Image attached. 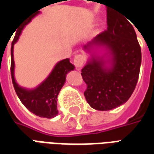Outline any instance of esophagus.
<instances>
[{
    "label": "esophagus",
    "mask_w": 154,
    "mask_h": 154,
    "mask_svg": "<svg viewBox=\"0 0 154 154\" xmlns=\"http://www.w3.org/2000/svg\"><path fill=\"white\" fill-rule=\"evenodd\" d=\"M84 62H85V57L83 55H81V54L75 56V57L73 58V63L77 69L83 65Z\"/></svg>",
    "instance_id": "1"
}]
</instances>
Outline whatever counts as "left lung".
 <instances>
[{"label": "left lung", "mask_w": 154, "mask_h": 154, "mask_svg": "<svg viewBox=\"0 0 154 154\" xmlns=\"http://www.w3.org/2000/svg\"><path fill=\"white\" fill-rule=\"evenodd\" d=\"M107 30L83 46L90 57L81 73L87 86L84 92L87 103L101 111L115 109L129 100L141 65V48L132 25L107 10Z\"/></svg>", "instance_id": "1"}]
</instances>
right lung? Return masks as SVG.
I'll list each match as a JSON object with an SVG mask.
<instances>
[{
    "mask_svg": "<svg viewBox=\"0 0 154 154\" xmlns=\"http://www.w3.org/2000/svg\"><path fill=\"white\" fill-rule=\"evenodd\" d=\"M40 13L38 11L29 16L25 23L17 29L15 38L12 41L11 55V73L12 83L19 99L22 104L28 109L30 112L35 116L43 117V118H54L58 114L57 110V96L59 91L63 87L67 74L75 69L73 64L70 63L69 58L57 62L51 71L49 75L46 79L43 81L38 86L28 89L20 87L15 78V61H14V45L18 41L21 35L22 30L26 25L31 21L32 19Z\"/></svg>",
    "mask_w": 154,
    "mask_h": 154,
    "instance_id": "1",
    "label": "right lung"
}]
</instances>
